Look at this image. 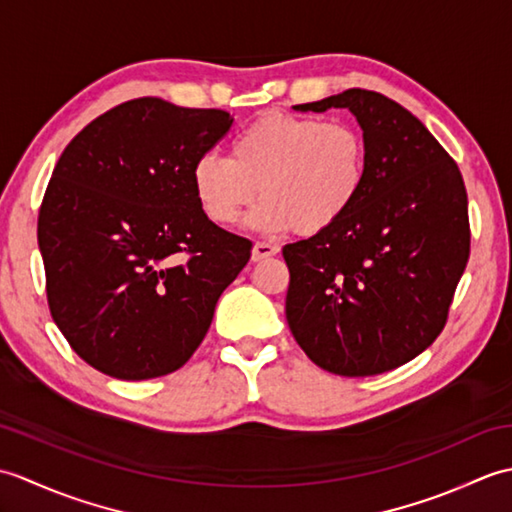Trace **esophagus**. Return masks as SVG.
<instances>
[{"instance_id": "esophagus-1", "label": "esophagus", "mask_w": 512, "mask_h": 512, "mask_svg": "<svg viewBox=\"0 0 512 512\" xmlns=\"http://www.w3.org/2000/svg\"><path fill=\"white\" fill-rule=\"evenodd\" d=\"M277 253H279V246L268 244V242H257L253 246V253H250V257H253V262H264V259L273 257Z\"/></svg>"}]
</instances>
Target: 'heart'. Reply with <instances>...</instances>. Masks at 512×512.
Wrapping results in <instances>:
<instances>
[{
  "label": "heart",
  "instance_id": "obj_1",
  "mask_svg": "<svg viewBox=\"0 0 512 512\" xmlns=\"http://www.w3.org/2000/svg\"><path fill=\"white\" fill-rule=\"evenodd\" d=\"M365 167V140L354 125L268 112L235 136L228 158L209 151L195 160L191 187L213 224H235L259 191L250 228L317 235L352 209Z\"/></svg>",
  "mask_w": 512,
  "mask_h": 512
}]
</instances>
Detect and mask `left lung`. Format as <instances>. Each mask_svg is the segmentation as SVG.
Wrapping results in <instances>:
<instances>
[{"label": "left lung", "mask_w": 512, "mask_h": 512, "mask_svg": "<svg viewBox=\"0 0 512 512\" xmlns=\"http://www.w3.org/2000/svg\"><path fill=\"white\" fill-rule=\"evenodd\" d=\"M330 107L363 129L365 182L343 220L284 246L286 319L312 363L374 376L416 358L447 323L469 262V202L458 165L405 107L352 88L292 110Z\"/></svg>", "instance_id": "left-lung-1"}]
</instances>
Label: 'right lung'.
Instances as JSON below:
<instances>
[{"label": "right lung", "instance_id": "1", "mask_svg": "<svg viewBox=\"0 0 512 512\" xmlns=\"http://www.w3.org/2000/svg\"><path fill=\"white\" fill-rule=\"evenodd\" d=\"M233 125L224 110L156 96L127 101L76 134L52 171L37 239L52 319L99 372H176L209 332L248 239L200 209L191 167Z\"/></svg>", "mask_w": 512, "mask_h": 512}]
</instances>
